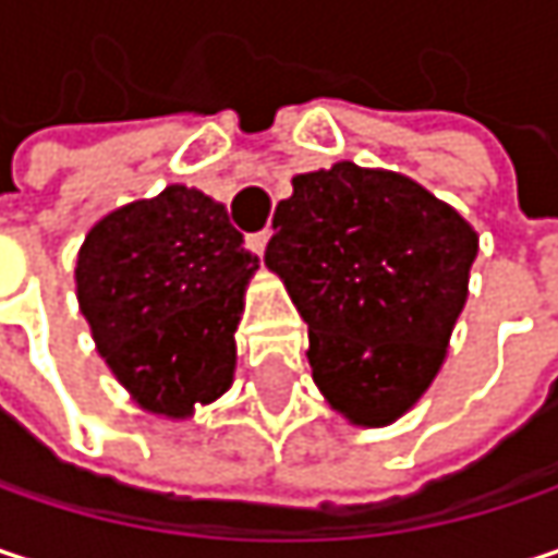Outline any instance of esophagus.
I'll use <instances>...</instances> for the list:
<instances>
[{
	"mask_svg": "<svg viewBox=\"0 0 558 558\" xmlns=\"http://www.w3.org/2000/svg\"><path fill=\"white\" fill-rule=\"evenodd\" d=\"M268 239H271V232H268V229H265V232H255V235H248V248H252L255 255H265Z\"/></svg>",
	"mask_w": 558,
	"mask_h": 558,
	"instance_id": "1",
	"label": "esophagus"
}]
</instances>
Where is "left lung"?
Wrapping results in <instances>:
<instances>
[{
    "label": "left lung",
    "mask_w": 558,
    "mask_h": 558,
    "mask_svg": "<svg viewBox=\"0 0 558 558\" xmlns=\"http://www.w3.org/2000/svg\"><path fill=\"white\" fill-rule=\"evenodd\" d=\"M265 265L310 329V368L352 426H390L439 375L478 232L416 180L339 161L296 173Z\"/></svg>",
    "instance_id": "left-lung-1"
}]
</instances>
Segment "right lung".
Segmentation results:
<instances>
[{
  "label": "right lung",
  "instance_id": "obj_1",
  "mask_svg": "<svg viewBox=\"0 0 558 558\" xmlns=\"http://www.w3.org/2000/svg\"><path fill=\"white\" fill-rule=\"evenodd\" d=\"M258 265L226 206L183 183L86 232L73 271L80 313L142 410L183 420L232 388L235 329Z\"/></svg>",
  "mask_w": 558,
  "mask_h": 558
}]
</instances>
